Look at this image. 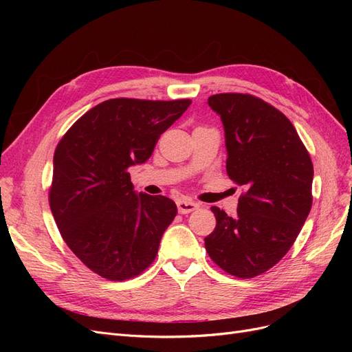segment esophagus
I'll return each mask as SVG.
<instances>
[{"label":"esophagus","mask_w":352,"mask_h":352,"mask_svg":"<svg viewBox=\"0 0 352 352\" xmlns=\"http://www.w3.org/2000/svg\"><path fill=\"white\" fill-rule=\"evenodd\" d=\"M198 207L199 206L197 204V202L186 199V198H182V199L177 201V210H179L180 214H189V212H192Z\"/></svg>","instance_id":"1"}]
</instances>
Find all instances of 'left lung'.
Listing matches in <instances>:
<instances>
[{"label": "left lung", "instance_id": "left-lung-1", "mask_svg": "<svg viewBox=\"0 0 352 352\" xmlns=\"http://www.w3.org/2000/svg\"><path fill=\"white\" fill-rule=\"evenodd\" d=\"M208 105L221 119L226 170L243 186L238 212L211 207L216 229L204 239L210 258L236 278H255L291 250L311 210L313 163L294 124L250 94H216Z\"/></svg>", "mask_w": 352, "mask_h": 352}]
</instances>
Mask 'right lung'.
<instances>
[{
	"label": "right lung",
	"mask_w": 352,
	"mask_h": 352,
	"mask_svg": "<svg viewBox=\"0 0 352 352\" xmlns=\"http://www.w3.org/2000/svg\"><path fill=\"white\" fill-rule=\"evenodd\" d=\"M190 100H107L85 113L54 153L50 207L63 239L109 280L141 274L177 214L163 195L136 194L129 167L151 157L160 135Z\"/></svg>",
	"instance_id": "1"
}]
</instances>
